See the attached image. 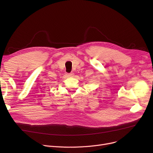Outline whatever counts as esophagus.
Wrapping results in <instances>:
<instances>
[{
  "label": "esophagus",
  "mask_w": 153,
  "mask_h": 153,
  "mask_svg": "<svg viewBox=\"0 0 153 153\" xmlns=\"http://www.w3.org/2000/svg\"><path fill=\"white\" fill-rule=\"evenodd\" d=\"M68 77H73L74 76V73H73V72H71V73H69V74H66Z\"/></svg>",
  "instance_id": "esophagus-1"
}]
</instances>
